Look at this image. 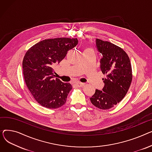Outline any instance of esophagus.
I'll return each mask as SVG.
<instances>
[{"label":"esophagus","mask_w":152,"mask_h":152,"mask_svg":"<svg viewBox=\"0 0 152 152\" xmlns=\"http://www.w3.org/2000/svg\"><path fill=\"white\" fill-rule=\"evenodd\" d=\"M76 85H77V87L82 88V87H83V86L85 85V83H81V82H78V83H76Z\"/></svg>","instance_id":"esophagus-1"}]
</instances>
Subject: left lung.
Masks as SVG:
<instances>
[{
	"label": "left lung",
	"instance_id": "obj_1",
	"mask_svg": "<svg viewBox=\"0 0 152 152\" xmlns=\"http://www.w3.org/2000/svg\"><path fill=\"white\" fill-rule=\"evenodd\" d=\"M96 46L101 54V69L105 78L102 91L96 90L90 101L97 108L107 110L119 103L127 94L132 74L129 58L121 48L107 41L96 39Z\"/></svg>",
	"mask_w": 152,
	"mask_h": 152
}]
</instances>
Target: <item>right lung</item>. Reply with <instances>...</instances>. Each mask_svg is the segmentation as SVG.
<instances>
[{"label": "right lung", "mask_w": 152, "mask_h": 152, "mask_svg": "<svg viewBox=\"0 0 152 152\" xmlns=\"http://www.w3.org/2000/svg\"><path fill=\"white\" fill-rule=\"evenodd\" d=\"M78 43L77 39H45L31 47L24 56L23 71L27 87L34 99L48 109L63 105L72 86L55 78L53 67Z\"/></svg>", "instance_id": "add662e5"}]
</instances>
